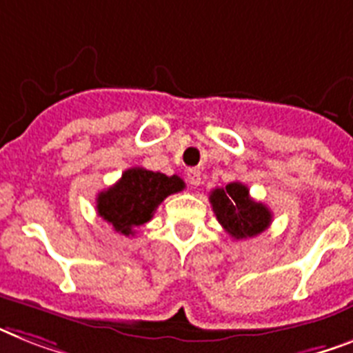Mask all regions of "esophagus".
Masks as SVG:
<instances>
[{"mask_svg":"<svg viewBox=\"0 0 353 353\" xmlns=\"http://www.w3.org/2000/svg\"><path fill=\"white\" fill-rule=\"evenodd\" d=\"M188 182L191 183V185H200V182H202V176H200V171L198 170H188Z\"/></svg>","mask_w":353,"mask_h":353,"instance_id":"1","label":"esophagus"}]
</instances>
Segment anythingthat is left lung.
I'll return each instance as SVG.
<instances>
[{
  "label": "left lung",
  "mask_w": 353,
  "mask_h": 353,
  "mask_svg": "<svg viewBox=\"0 0 353 353\" xmlns=\"http://www.w3.org/2000/svg\"><path fill=\"white\" fill-rule=\"evenodd\" d=\"M209 202L218 222L234 240L258 236L272 222L270 209L252 200L247 185L241 182H231L225 188L212 189Z\"/></svg>",
  "instance_id": "obj_1"
}]
</instances>
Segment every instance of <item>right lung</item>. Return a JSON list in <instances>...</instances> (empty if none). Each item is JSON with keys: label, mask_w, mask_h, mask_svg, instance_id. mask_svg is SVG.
Listing matches in <instances>:
<instances>
[{"label": "right lung", "mask_w": 353, "mask_h": 353, "mask_svg": "<svg viewBox=\"0 0 353 353\" xmlns=\"http://www.w3.org/2000/svg\"><path fill=\"white\" fill-rule=\"evenodd\" d=\"M185 188L180 176L131 168L122 173L115 185L97 194L99 216L112 223L124 236L135 234V227L144 225L153 218L164 198Z\"/></svg>", "instance_id": "obj_1"}]
</instances>
